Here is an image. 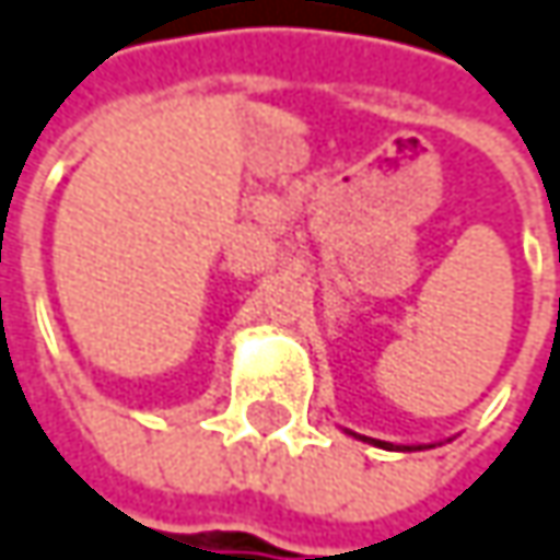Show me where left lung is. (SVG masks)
I'll return each instance as SVG.
<instances>
[{
	"mask_svg": "<svg viewBox=\"0 0 560 560\" xmlns=\"http://www.w3.org/2000/svg\"><path fill=\"white\" fill-rule=\"evenodd\" d=\"M378 445H384V442H378Z\"/></svg>",
	"mask_w": 560,
	"mask_h": 560,
	"instance_id": "8db88e82",
	"label": "left lung"
}]
</instances>
